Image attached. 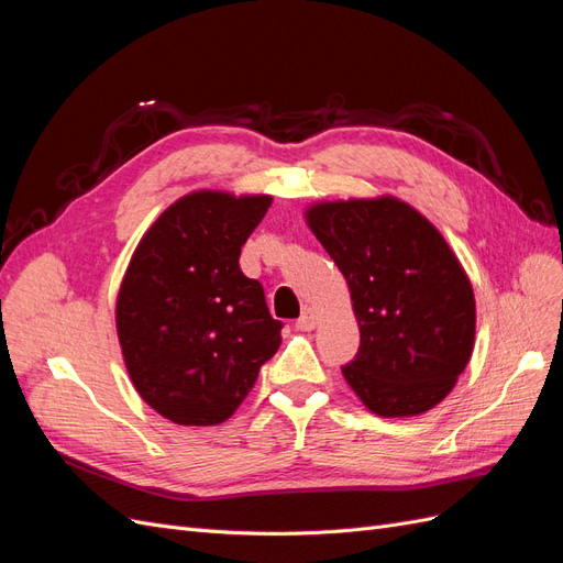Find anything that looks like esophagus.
I'll list each match as a JSON object with an SVG mask.
<instances>
[{"label": "esophagus", "instance_id": "1", "mask_svg": "<svg viewBox=\"0 0 563 563\" xmlns=\"http://www.w3.org/2000/svg\"><path fill=\"white\" fill-rule=\"evenodd\" d=\"M317 327V312L312 308H305L302 314L296 319V329L312 331Z\"/></svg>", "mask_w": 563, "mask_h": 563}]
</instances>
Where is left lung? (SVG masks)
<instances>
[{"label":"left lung","instance_id":"obj_1","mask_svg":"<svg viewBox=\"0 0 563 563\" xmlns=\"http://www.w3.org/2000/svg\"><path fill=\"white\" fill-rule=\"evenodd\" d=\"M308 223L343 272L360 350L343 376L385 418L430 411L474 345V294L428 218L395 197L317 203Z\"/></svg>","mask_w":563,"mask_h":563}]
</instances>
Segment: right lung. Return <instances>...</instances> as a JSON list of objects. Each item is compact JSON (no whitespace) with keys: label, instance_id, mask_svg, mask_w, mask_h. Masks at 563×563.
Listing matches in <instances>:
<instances>
[{"label":"right lung","instance_id":"obj_1","mask_svg":"<svg viewBox=\"0 0 563 563\" xmlns=\"http://www.w3.org/2000/svg\"><path fill=\"white\" fill-rule=\"evenodd\" d=\"M269 197L195 192L168 207L135 249L117 298L129 376L178 424L228 420L279 350L263 286L240 267Z\"/></svg>","mask_w":563,"mask_h":563}]
</instances>
